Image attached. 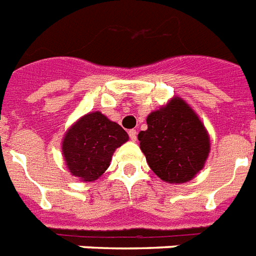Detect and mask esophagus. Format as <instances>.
Instances as JSON below:
<instances>
[{"label": "esophagus", "mask_w": 256, "mask_h": 256, "mask_svg": "<svg viewBox=\"0 0 256 256\" xmlns=\"http://www.w3.org/2000/svg\"><path fill=\"white\" fill-rule=\"evenodd\" d=\"M128 136H130V140H136V130H128Z\"/></svg>", "instance_id": "esophagus-1"}]
</instances>
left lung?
I'll return each mask as SVG.
<instances>
[{"label":"left lung","instance_id":"left-lung-1","mask_svg":"<svg viewBox=\"0 0 256 256\" xmlns=\"http://www.w3.org/2000/svg\"><path fill=\"white\" fill-rule=\"evenodd\" d=\"M140 150L162 180L184 183L202 170L210 140L192 108L180 98L148 116V130L138 134Z\"/></svg>","mask_w":256,"mask_h":256}]
</instances>
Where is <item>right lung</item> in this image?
Instances as JSON below:
<instances>
[{"instance_id":"obj_1","label":"right lung","mask_w":256,"mask_h":256,"mask_svg":"<svg viewBox=\"0 0 256 256\" xmlns=\"http://www.w3.org/2000/svg\"><path fill=\"white\" fill-rule=\"evenodd\" d=\"M128 140V132L120 124L100 112H90L66 132L62 152L70 172L84 182H92L104 174L114 150Z\"/></svg>"}]
</instances>
